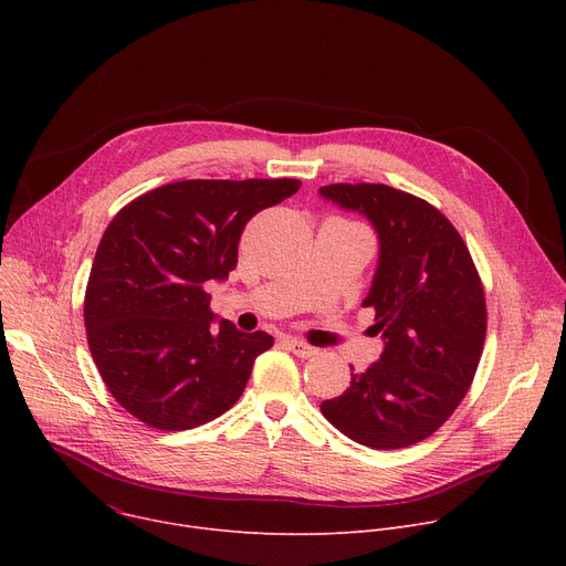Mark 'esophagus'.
<instances>
[{
	"label": "esophagus",
	"instance_id": "34e87169",
	"mask_svg": "<svg viewBox=\"0 0 566 566\" xmlns=\"http://www.w3.org/2000/svg\"><path fill=\"white\" fill-rule=\"evenodd\" d=\"M284 343H286V347H289L297 358H311V356L317 354L315 347H311V345H306V343H302V340H297V338H286Z\"/></svg>",
	"mask_w": 566,
	"mask_h": 566
}]
</instances>
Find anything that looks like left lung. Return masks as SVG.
I'll return each mask as SVG.
<instances>
[{"mask_svg": "<svg viewBox=\"0 0 566 566\" xmlns=\"http://www.w3.org/2000/svg\"><path fill=\"white\" fill-rule=\"evenodd\" d=\"M317 192L376 230L378 264L363 306L376 308L382 338L380 358L319 412L360 446H415L448 421L474 378L486 338L476 269L454 226L419 197L382 184Z\"/></svg>", "mask_w": 566, "mask_h": 566, "instance_id": "left-lung-1", "label": "left lung"}]
</instances>
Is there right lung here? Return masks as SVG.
I'll list each match as a JSON object with an SVG mask.
<instances>
[{
    "label": "right lung",
    "instance_id": "add662e5",
    "mask_svg": "<svg viewBox=\"0 0 566 566\" xmlns=\"http://www.w3.org/2000/svg\"><path fill=\"white\" fill-rule=\"evenodd\" d=\"M295 179L179 181L125 206L94 258L85 327L120 406L156 430H190L230 410L266 332H239L210 311L206 286L228 280L253 214L300 190Z\"/></svg>",
    "mask_w": 566,
    "mask_h": 566
}]
</instances>
